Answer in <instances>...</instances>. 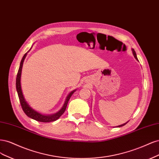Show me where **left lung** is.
Here are the masks:
<instances>
[{
	"label": "left lung",
	"instance_id": "8db88e82",
	"mask_svg": "<svg viewBox=\"0 0 159 159\" xmlns=\"http://www.w3.org/2000/svg\"><path fill=\"white\" fill-rule=\"evenodd\" d=\"M132 52H133V54H134V57H135V58L137 60V61H139L138 60V59H137V55H136V53H135V50L134 49H132ZM128 122V121H127ZM127 122H126V123H125V124H122V125H118L117 127H121V126H124V125H125Z\"/></svg>",
	"mask_w": 159,
	"mask_h": 159
}]
</instances>
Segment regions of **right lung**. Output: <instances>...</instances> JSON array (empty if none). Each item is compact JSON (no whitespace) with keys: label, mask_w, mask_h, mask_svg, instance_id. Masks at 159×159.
<instances>
[{"label":"right lung","mask_w":159,"mask_h":159,"mask_svg":"<svg viewBox=\"0 0 159 159\" xmlns=\"http://www.w3.org/2000/svg\"><path fill=\"white\" fill-rule=\"evenodd\" d=\"M27 53H25L24 54V55L23 56V57L21 60V62H20V67H19V69H18V74H17L16 82V90H17V93H18V98H19V100H20V104H21V106L22 107V110L24 111V113L26 114L27 116H28L29 117H30V118H32L33 120L38 121H40V122H52V121H56L57 120H58L65 112V111L66 110V106H67L68 102H69L70 98L71 97V96H72L73 94L76 91V90H74L72 92H70V93L69 94V95L66 96L65 102V103L63 104V106L61 107V109L58 112H57V113H55L54 114L43 115V114L39 113V112L34 110V109H32V107L29 106V104H28V102L25 101V100L24 98V97L23 96L22 91V89H21V83H20V79H21V73H22V66H23V63H24V61L25 57H26V55H27Z\"/></svg>","instance_id":"1"}]
</instances>
